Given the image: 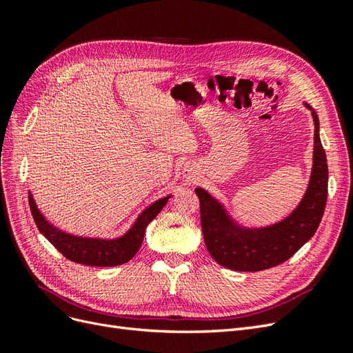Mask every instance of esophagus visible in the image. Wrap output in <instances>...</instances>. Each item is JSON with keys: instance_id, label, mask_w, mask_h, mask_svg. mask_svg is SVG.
Masks as SVG:
<instances>
[{"instance_id": "esophagus-1", "label": "esophagus", "mask_w": 353, "mask_h": 353, "mask_svg": "<svg viewBox=\"0 0 353 353\" xmlns=\"http://www.w3.org/2000/svg\"><path fill=\"white\" fill-rule=\"evenodd\" d=\"M184 176H185L187 179H191V178H194V174H191V170H185Z\"/></svg>"}]
</instances>
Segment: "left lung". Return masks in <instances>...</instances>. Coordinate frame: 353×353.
<instances>
[{
  "instance_id": "1",
  "label": "left lung",
  "mask_w": 353,
  "mask_h": 353,
  "mask_svg": "<svg viewBox=\"0 0 353 353\" xmlns=\"http://www.w3.org/2000/svg\"><path fill=\"white\" fill-rule=\"evenodd\" d=\"M312 116L315 134L311 181L301 205L284 221L268 228H241L231 222L215 199L203 188H196L200 200L203 237L208 252L219 265L244 272L268 270L290 259L315 234L325 210L328 166L324 147L319 140V121L315 110H312Z\"/></svg>"
}]
</instances>
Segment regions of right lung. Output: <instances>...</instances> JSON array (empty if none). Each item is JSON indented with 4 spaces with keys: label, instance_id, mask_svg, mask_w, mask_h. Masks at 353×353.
<instances>
[{
    "label": "right lung",
    "instance_id": "right-lung-1",
    "mask_svg": "<svg viewBox=\"0 0 353 353\" xmlns=\"http://www.w3.org/2000/svg\"><path fill=\"white\" fill-rule=\"evenodd\" d=\"M168 200L169 196L154 201L152 206H148L138 216L132 228L123 237L117 240H99L70 236V234H66L57 230L56 227H52L41 215V212L38 210L34 201V197L29 193V206L32 216H34V221L42 236L54 245L66 259L88 266H116L131 261L141 248L147 225L159 215V212L163 209Z\"/></svg>",
    "mask_w": 353,
    "mask_h": 353
}]
</instances>
